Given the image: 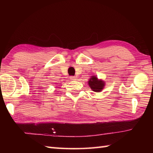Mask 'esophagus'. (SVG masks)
I'll use <instances>...</instances> for the list:
<instances>
[{
    "mask_svg": "<svg viewBox=\"0 0 153 153\" xmlns=\"http://www.w3.org/2000/svg\"><path fill=\"white\" fill-rule=\"evenodd\" d=\"M70 79L72 81H76V80H77V77L76 76H71Z\"/></svg>",
    "mask_w": 153,
    "mask_h": 153,
    "instance_id": "obj_1",
    "label": "esophagus"
}]
</instances>
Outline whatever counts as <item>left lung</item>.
Returning a JSON list of instances; mask_svg holds the SVG:
<instances>
[{"label": "left lung", "mask_w": 153, "mask_h": 153, "mask_svg": "<svg viewBox=\"0 0 153 153\" xmlns=\"http://www.w3.org/2000/svg\"><path fill=\"white\" fill-rule=\"evenodd\" d=\"M88 85L94 92H101L105 86V82L102 79H98L96 76H91L88 81Z\"/></svg>", "instance_id": "8db88e82"}]
</instances>
